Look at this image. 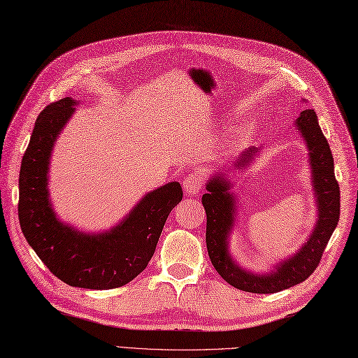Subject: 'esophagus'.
I'll return each instance as SVG.
<instances>
[{
  "instance_id": "1",
  "label": "esophagus",
  "mask_w": 358,
  "mask_h": 358,
  "mask_svg": "<svg viewBox=\"0 0 358 358\" xmlns=\"http://www.w3.org/2000/svg\"><path fill=\"white\" fill-rule=\"evenodd\" d=\"M203 188V176L202 173H191L184 179V189L189 196H196Z\"/></svg>"
}]
</instances>
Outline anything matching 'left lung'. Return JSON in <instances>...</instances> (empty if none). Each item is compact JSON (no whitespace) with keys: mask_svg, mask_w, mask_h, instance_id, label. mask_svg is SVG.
Instances as JSON below:
<instances>
[{"mask_svg":"<svg viewBox=\"0 0 358 358\" xmlns=\"http://www.w3.org/2000/svg\"><path fill=\"white\" fill-rule=\"evenodd\" d=\"M308 150L311 187L316 200V223L303 245L267 272H252L235 259L229 249V237L237 224V196L232 191L229 170H246L255 161L259 147L243 152L228 170H217L206 182L202 203L206 211V249L214 268L232 287L249 293H278L303 282L319 266L322 254L333 235L340 217V189L334 176V159L327 138L313 109L299 113L294 123Z\"/></svg>","mask_w":358,"mask_h":358,"instance_id":"1","label":"left lung"}]
</instances>
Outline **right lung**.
Masks as SVG:
<instances>
[{
	"instance_id": "1",
	"label": "right lung",
	"mask_w": 358,
	"mask_h": 358,
	"mask_svg": "<svg viewBox=\"0 0 358 358\" xmlns=\"http://www.w3.org/2000/svg\"><path fill=\"white\" fill-rule=\"evenodd\" d=\"M78 100L48 104L34 123L20 171L18 215L25 240L60 281L91 290L117 289L149 264L171 209L182 200L179 182L144 194L110 229L78 231L55 213L48 191L55 144Z\"/></svg>"
}]
</instances>
